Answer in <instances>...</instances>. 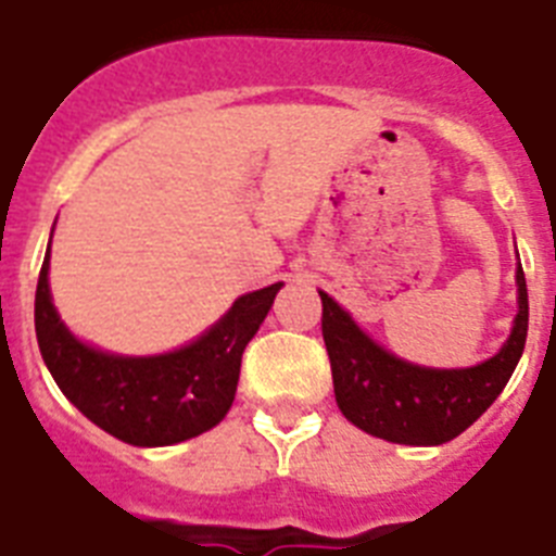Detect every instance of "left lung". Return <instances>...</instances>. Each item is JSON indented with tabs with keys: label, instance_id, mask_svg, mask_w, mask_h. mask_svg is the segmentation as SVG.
Returning a JSON list of instances; mask_svg holds the SVG:
<instances>
[{
	"label": "left lung",
	"instance_id": "obj_1",
	"mask_svg": "<svg viewBox=\"0 0 556 556\" xmlns=\"http://www.w3.org/2000/svg\"><path fill=\"white\" fill-rule=\"evenodd\" d=\"M319 296L336 404L350 424L393 444L438 446L472 427L511 379L529 333L523 268H517L520 311L508 342L497 356L466 370H432L401 362L362 333L328 293L319 291Z\"/></svg>",
	"mask_w": 556,
	"mask_h": 556
}]
</instances>
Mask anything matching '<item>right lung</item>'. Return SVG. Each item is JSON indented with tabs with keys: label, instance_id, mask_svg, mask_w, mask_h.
Masks as SVG:
<instances>
[{
	"label": "right lung",
	"instance_id": "add662e5",
	"mask_svg": "<svg viewBox=\"0 0 556 556\" xmlns=\"http://www.w3.org/2000/svg\"><path fill=\"white\" fill-rule=\"evenodd\" d=\"M50 249L36 286V339L59 390L96 427L132 446H169L217 427L240 381L245 344L268 316L282 282L245 293L189 348L129 358L87 348L55 314L48 288Z\"/></svg>",
	"mask_w": 556,
	"mask_h": 556
}]
</instances>
